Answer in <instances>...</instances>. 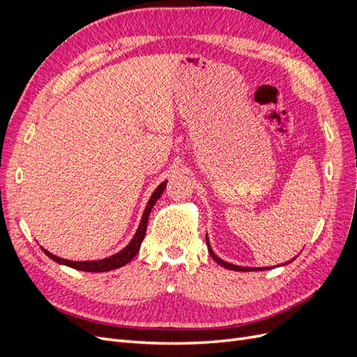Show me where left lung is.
Here are the masks:
<instances>
[{
	"mask_svg": "<svg viewBox=\"0 0 357 357\" xmlns=\"http://www.w3.org/2000/svg\"><path fill=\"white\" fill-rule=\"evenodd\" d=\"M205 241H207V247H208V252H210V256L214 259L215 262H218L219 265H222L223 268H226V269H232V271H243V273H247V271H266V269H271L269 266H265V268H250V266H240V265H234V264H229V262H225V261H222V259L215 255L214 252H213V248H211V245H210V240H208V235H205ZM296 257V256H295ZM295 257L291 259V261H295ZM291 261H289V262H286V264H283V265H287V264H290ZM280 266V265H278Z\"/></svg>",
	"mask_w": 357,
	"mask_h": 357,
	"instance_id": "1",
	"label": "left lung"
}]
</instances>
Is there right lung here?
<instances>
[{"label": "right lung", "instance_id": "add662e5", "mask_svg": "<svg viewBox=\"0 0 357 357\" xmlns=\"http://www.w3.org/2000/svg\"><path fill=\"white\" fill-rule=\"evenodd\" d=\"M167 181H162L160 185L155 189V192L152 193V197H150L146 208H144V213L142 215V222H139L138 225V229L134 235V238L129 241V244L122 248L121 252H117L116 255L113 256H109L105 259H101V261H83V262H75V261H68V259H62L59 256H55L53 253L47 252L46 248L41 247V250L45 252L50 259H53V261L61 264V265H67L70 268H74V269H79V271H86V273H105V271H112V269H116V268H121L123 265H126L128 262H131L132 259L137 256L138 250H139V245H142L143 240H144V235H146V229H147V222H149V215H150V211H152L153 205L156 204V201L160 198L162 192L165 190L167 188Z\"/></svg>", "mask_w": 357, "mask_h": 357}]
</instances>
